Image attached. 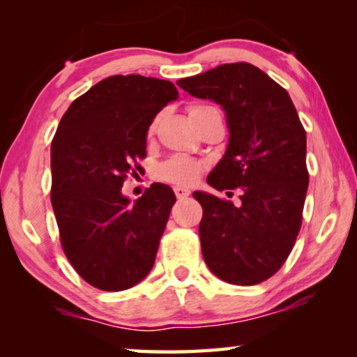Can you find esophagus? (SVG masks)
Wrapping results in <instances>:
<instances>
[{
  "mask_svg": "<svg viewBox=\"0 0 357 357\" xmlns=\"http://www.w3.org/2000/svg\"><path fill=\"white\" fill-rule=\"evenodd\" d=\"M174 193H175V197H177L178 199L187 198L188 195H190V188H187V187H180V185H175V187H174Z\"/></svg>",
  "mask_w": 357,
  "mask_h": 357,
  "instance_id": "obj_1",
  "label": "esophagus"
}]
</instances>
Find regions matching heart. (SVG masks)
Instances as JSON below:
<instances>
[{"label": "heart", "mask_w": 357, "mask_h": 357, "mask_svg": "<svg viewBox=\"0 0 357 357\" xmlns=\"http://www.w3.org/2000/svg\"><path fill=\"white\" fill-rule=\"evenodd\" d=\"M203 104H192L188 107V114L192 116L195 112H198L199 109H203ZM155 123L158 121H151L149 128H148V138L154 135L155 131ZM204 165L199 160L188 158V155H174L159 165L158 169V177L160 180H165V182L170 183H177V185H188L192 183L195 178L198 177L199 174L203 172Z\"/></svg>", "instance_id": "heart-1"}]
</instances>
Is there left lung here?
<instances>
[{
  "label": "left lung",
  "instance_id": "obj_1",
  "mask_svg": "<svg viewBox=\"0 0 357 357\" xmlns=\"http://www.w3.org/2000/svg\"><path fill=\"white\" fill-rule=\"evenodd\" d=\"M177 84L221 104L231 131L206 182L219 192L238 190L241 202L193 193L203 208L204 261L231 284L266 281L294 247L309 187L305 130L296 107L284 87L250 63L221 65Z\"/></svg>",
  "mask_w": 357,
  "mask_h": 357
}]
</instances>
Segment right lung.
Returning a JSON list of instances; mask_svg holds the SVG:
<instances>
[{"mask_svg": "<svg viewBox=\"0 0 357 357\" xmlns=\"http://www.w3.org/2000/svg\"><path fill=\"white\" fill-rule=\"evenodd\" d=\"M177 96L170 81L105 77L73 100L53 136L50 198L63 252L97 289H128L154 265L175 195L153 183L130 204L121 187L141 169L151 121Z\"/></svg>", "mask_w": 357, "mask_h": 357, "instance_id": "1", "label": "right lung"}]
</instances>
